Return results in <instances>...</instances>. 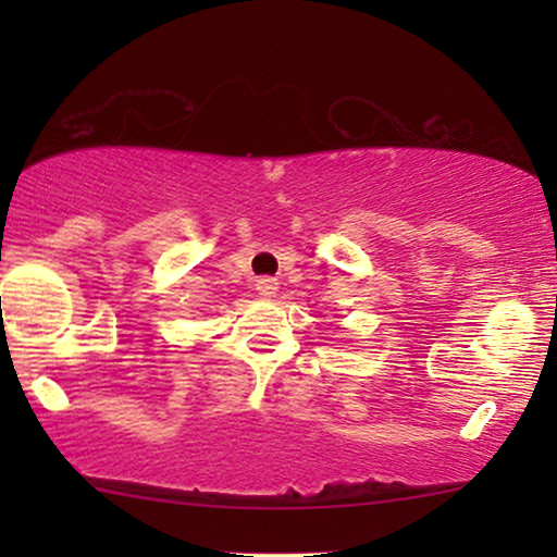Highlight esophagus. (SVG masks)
I'll use <instances>...</instances> for the list:
<instances>
[{
	"mask_svg": "<svg viewBox=\"0 0 557 557\" xmlns=\"http://www.w3.org/2000/svg\"><path fill=\"white\" fill-rule=\"evenodd\" d=\"M256 288H258V294H261V296H273L278 292V281L271 278V276H261L256 281Z\"/></svg>",
	"mask_w": 557,
	"mask_h": 557,
	"instance_id": "esophagus-1",
	"label": "esophagus"
}]
</instances>
